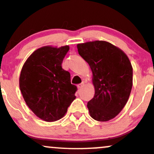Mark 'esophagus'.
Listing matches in <instances>:
<instances>
[{
  "label": "esophagus",
  "instance_id": "1",
  "mask_svg": "<svg viewBox=\"0 0 154 154\" xmlns=\"http://www.w3.org/2000/svg\"><path fill=\"white\" fill-rule=\"evenodd\" d=\"M84 83H81V84L78 85V88H79V89H80V88H82L83 86H84Z\"/></svg>",
  "mask_w": 154,
  "mask_h": 154
}]
</instances>
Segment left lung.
<instances>
[{
    "label": "left lung",
    "instance_id": "obj_1",
    "mask_svg": "<svg viewBox=\"0 0 154 154\" xmlns=\"http://www.w3.org/2000/svg\"><path fill=\"white\" fill-rule=\"evenodd\" d=\"M77 48L93 73L95 94L87 104L90 115L100 122L111 120L122 111L131 94V63L122 50L107 42H88Z\"/></svg>",
    "mask_w": 154,
    "mask_h": 154
}]
</instances>
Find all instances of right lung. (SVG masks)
<instances>
[{
	"mask_svg": "<svg viewBox=\"0 0 154 154\" xmlns=\"http://www.w3.org/2000/svg\"><path fill=\"white\" fill-rule=\"evenodd\" d=\"M68 50V46L39 48L26 60L20 74V89L27 106L47 122L62 118L75 99L76 86L61 66Z\"/></svg>",
	"mask_w": 154,
	"mask_h": 154,
	"instance_id": "add662e5",
	"label": "right lung"
}]
</instances>
